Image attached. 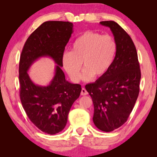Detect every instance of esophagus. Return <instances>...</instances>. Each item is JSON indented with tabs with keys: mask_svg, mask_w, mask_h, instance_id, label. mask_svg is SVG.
<instances>
[{
	"mask_svg": "<svg viewBox=\"0 0 157 157\" xmlns=\"http://www.w3.org/2000/svg\"><path fill=\"white\" fill-rule=\"evenodd\" d=\"M87 94H88V92H87L86 90L85 89V88H82V91H81V95H86Z\"/></svg>",
	"mask_w": 157,
	"mask_h": 157,
	"instance_id": "obj_1",
	"label": "esophagus"
}]
</instances>
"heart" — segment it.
Wrapping results in <instances>:
<instances>
[{
    "instance_id": "1",
    "label": "heart",
    "mask_w": 157,
    "mask_h": 157,
    "mask_svg": "<svg viewBox=\"0 0 157 157\" xmlns=\"http://www.w3.org/2000/svg\"><path fill=\"white\" fill-rule=\"evenodd\" d=\"M117 50L113 36L93 31H87L75 39L71 52L62 56V64L73 81L80 79L82 63L84 69L83 79L100 78L109 70Z\"/></svg>"
}]
</instances>
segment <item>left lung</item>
I'll list each match as a JSON object with an SVG mask.
<instances>
[{
	"instance_id": "1",
	"label": "left lung",
	"mask_w": 157,
	"mask_h": 157,
	"mask_svg": "<svg viewBox=\"0 0 157 157\" xmlns=\"http://www.w3.org/2000/svg\"><path fill=\"white\" fill-rule=\"evenodd\" d=\"M100 23L112 32L117 44L116 56L108 72L85 88L94 103L95 125L109 132L128 119L139 96L141 73L136 47L129 34L115 21Z\"/></svg>"
}]
</instances>
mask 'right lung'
Wrapping results in <instances>:
<instances>
[{"mask_svg":"<svg viewBox=\"0 0 157 157\" xmlns=\"http://www.w3.org/2000/svg\"><path fill=\"white\" fill-rule=\"evenodd\" d=\"M73 25L68 21H46L28 37L19 62L20 99L26 114L43 132L53 135L64 129L71 106L79 98L80 84L66 81L62 67V56ZM41 56H50L58 65L54 78L45 87L34 84L27 71Z\"/></svg>","mask_w":157,"mask_h":157,"instance_id":"obj_1","label":"right lung"}]
</instances>
